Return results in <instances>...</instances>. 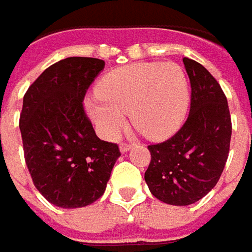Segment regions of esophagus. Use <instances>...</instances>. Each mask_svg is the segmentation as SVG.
<instances>
[{
	"label": "esophagus",
	"instance_id": "34e87169",
	"mask_svg": "<svg viewBox=\"0 0 252 252\" xmlns=\"http://www.w3.org/2000/svg\"><path fill=\"white\" fill-rule=\"evenodd\" d=\"M131 148H132V143L123 142L120 145V151H121V152H126V151H129Z\"/></svg>",
	"mask_w": 252,
	"mask_h": 252
}]
</instances>
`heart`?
Wrapping results in <instances>:
<instances>
[{"mask_svg":"<svg viewBox=\"0 0 252 252\" xmlns=\"http://www.w3.org/2000/svg\"><path fill=\"white\" fill-rule=\"evenodd\" d=\"M97 93L85 107L100 135L113 139L131 121L146 138L164 139L183 126L189 91L183 68L176 63H138L111 71L97 83Z\"/></svg>","mask_w":252,"mask_h":252,"instance_id":"obj_1","label":"heart"}]
</instances>
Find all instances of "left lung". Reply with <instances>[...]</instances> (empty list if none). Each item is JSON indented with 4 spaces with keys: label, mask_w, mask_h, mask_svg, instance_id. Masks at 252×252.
Instances as JSON below:
<instances>
[{
    "label": "left lung",
    "mask_w": 252,
    "mask_h": 252,
    "mask_svg": "<svg viewBox=\"0 0 252 252\" xmlns=\"http://www.w3.org/2000/svg\"><path fill=\"white\" fill-rule=\"evenodd\" d=\"M191 85L186 123L167 141L149 145L145 181L153 196L170 205H191L219 181L227 161L231 118L226 94L211 72L184 58Z\"/></svg>",
    "instance_id": "left-lung-1"
}]
</instances>
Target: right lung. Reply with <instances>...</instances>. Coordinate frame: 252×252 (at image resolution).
Masks as SVG:
<instances>
[{
	"mask_svg": "<svg viewBox=\"0 0 252 252\" xmlns=\"http://www.w3.org/2000/svg\"><path fill=\"white\" fill-rule=\"evenodd\" d=\"M104 61L68 57L40 75L23 96V153L34 187L50 204L82 208L104 194L117 143L101 141L83 99Z\"/></svg>",
	"mask_w": 252,
	"mask_h": 252,
	"instance_id": "add662e5",
	"label": "right lung"
}]
</instances>
